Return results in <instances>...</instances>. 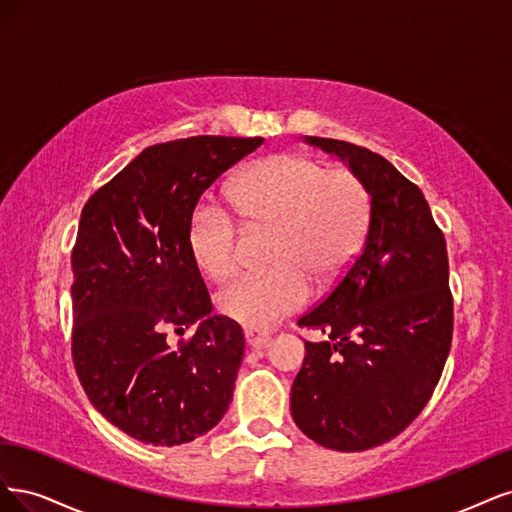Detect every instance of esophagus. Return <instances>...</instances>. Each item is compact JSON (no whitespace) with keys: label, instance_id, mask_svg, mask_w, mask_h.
Masks as SVG:
<instances>
[{"label":"esophagus","instance_id":"1","mask_svg":"<svg viewBox=\"0 0 512 512\" xmlns=\"http://www.w3.org/2000/svg\"><path fill=\"white\" fill-rule=\"evenodd\" d=\"M244 336H246V342H249V346H253V349H263V346H268V340H270L268 334H263V332H259V329H253V327L246 329Z\"/></svg>","mask_w":512,"mask_h":512}]
</instances>
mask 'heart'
<instances>
[{
	"label": "heart",
	"mask_w": 512,
	"mask_h": 512,
	"mask_svg": "<svg viewBox=\"0 0 512 512\" xmlns=\"http://www.w3.org/2000/svg\"><path fill=\"white\" fill-rule=\"evenodd\" d=\"M244 229H272L266 272L246 274L219 293L229 319L255 329L300 310L317 285L336 280L357 257L370 225V193L349 168L278 153L244 170L229 193ZM189 251L204 274L227 280L238 270L240 227L223 208L202 204L189 221Z\"/></svg>",
	"instance_id": "1"
}]
</instances>
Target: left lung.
<instances>
[{"label":"left lung","mask_w":512,"mask_h":512,"mask_svg":"<svg viewBox=\"0 0 512 512\" xmlns=\"http://www.w3.org/2000/svg\"><path fill=\"white\" fill-rule=\"evenodd\" d=\"M306 140L364 180L370 225L349 270L298 321L323 340H304L291 415L321 447L366 451L404 432L440 381L453 340L447 240L421 189L383 155Z\"/></svg>","instance_id":"obj_1"}]
</instances>
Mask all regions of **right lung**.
Segmentation results:
<instances>
[{
	"mask_svg": "<svg viewBox=\"0 0 512 512\" xmlns=\"http://www.w3.org/2000/svg\"><path fill=\"white\" fill-rule=\"evenodd\" d=\"M263 138L193 136L144 151L82 208L72 249V361L87 398L127 436L176 447L227 412L242 327L210 315L189 251L204 191ZM196 334L167 342L170 331Z\"/></svg>",
	"mask_w": 512,
	"mask_h": 512,
	"instance_id": "1",
	"label": "right lung"
}]
</instances>
